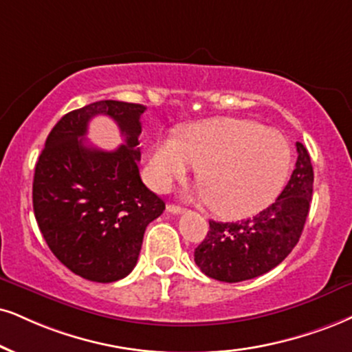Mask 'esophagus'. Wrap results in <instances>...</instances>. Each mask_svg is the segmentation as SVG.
<instances>
[{"label": "esophagus", "instance_id": "esophagus-1", "mask_svg": "<svg viewBox=\"0 0 352 352\" xmlns=\"http://www.w3.org/2000/svg\"><path fill=\"white\" fill-rule=\"evenodd\" d=\"M166 210L171 212V214H175V215H179V214H183V212H184L183 207L175 206V204H169V206L166 207Z\"/></svg>", "mask_w": 352, "mask_h": 352}]
</instances>
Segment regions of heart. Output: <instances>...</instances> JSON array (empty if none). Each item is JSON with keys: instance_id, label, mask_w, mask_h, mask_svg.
Listing matches in <instances>:
<instances>
[{"instance_id": "1", "label": "heart", "mask_w": 352, "mask_h": 352, "mask_svg": "<svg viewBox=\"0 0 352 352\" xmlns=\"http://www.w3.org/2000/svg\"><path fill=\"white\" fill-rule=\"evenodd\" d=\"M290 146L282 133L245 119H214L189 125L179 138L163 137L150 156L156 189L197 166L201 196L219 215L238 219L263 210L287 179Z\"/></svg>"}]
</instances>
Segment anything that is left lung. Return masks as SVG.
<instances>
[{"mask_svg":"<svg viewBox=\"0 0 352 352\" xmlns=\"http://www.w3.org/2000/svg\"><path fill=\"white\" fill-rule=\"evenodd\" d=\"M296 145V169L274 204L240 222L210 220L207 236L194 251V261L204 274L222 282L254 279L296 248L314 192L310 155L300 142Z\"/></svg>","mask_w":352,"mask_h":352,"instance_id":"left-lung-1","label":"left lung"}]
</instances>
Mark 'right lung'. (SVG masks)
Listing matches in <instances>:
<instances>
[{
  "mask_svg": "<svg viewBox=\"0 0 352 352\" xmlns=\"http://www.w3.org/2000/svg\"><path fill=\"white\" fill-rule=\"evenodd\" d=\"M142 104L98 101L65 114L36 164L34 214L43 240L63 266L83 279L114 282L135 267L143 233L164 210L143 184L138 162ZM109 115L126 143L104 152L82 143L94 115Z\"/></svg>",
  "mask_w": 352,
  "mask_h": 352,
  "instance_id": "right-lung-1",
  "label": "right lung"
}]
</instances>
